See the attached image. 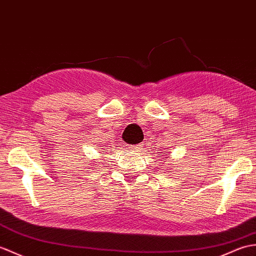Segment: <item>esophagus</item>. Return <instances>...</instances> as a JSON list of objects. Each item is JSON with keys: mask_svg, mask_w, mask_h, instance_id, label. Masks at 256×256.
I'll return each instance as SVG.
<instances>
[{"mask_svg": "<svg viewBox=\"0 0 256 256\" xmlns=\"http://www.w3.org/2000/svg\"><path fill=\"white\" fill-rule=\"evenodd\" d=\"M142 145H144V144L133 145V146H130V150H140V147H142Z\"/></svg>", "mask_w": 256, "mask_h": 256, "instance_id": "esophagus-1", "label": "esophagus"}]
</instances>
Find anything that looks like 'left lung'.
<instances>
[{
  "instance_id": "1",
  "label": "left lung",
  "mask_w": 256,
  "mask_h": 256,
  "mask_svg": "<svg viewBox=\"0 0 256 256\" xmlns=\"http://www.w3.org/2000/svg\"><path fill=\"white\" fill-rule=\"evenodd\" d=\"M167 155H168V154H167Z\"/></svg>"
}]
</instances>
